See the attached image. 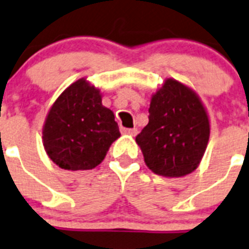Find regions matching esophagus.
I'll list each match as a JSON object with an SVG mask.
<instances>
[{
    "label": "esophagus",
    "mask_w": 249,
    "mask_h": 249,
    "mask_svg": "<svg viewBox=\"0 0 249 249\" xmlns=\"http://www.w3.org/2000/svg\"><path fill=\"white\" fill-rule=\"evenodd\" d=\"M121 131L124 133V134H128L131 135V137H135L138 134V129L137 128H133V129H126V128H123Z\"/></svg>",
    "instance_id": "esophagus-1"
}]
</instances>
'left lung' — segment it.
<instances>
[{
    "instance_id": "1",
    "label": "left lung",
    "mask_w": 249,
    "mask_h": 249,
    "mask_svg": "<svg viewBox=\"0 0 249 249\" xmlns=\"http://www.w3.org/2000/svg\"><path fill=\"white\" fill-rule=\"evenodd\" d=\"M210 138V120L199 95L167 78L152 95L149 123L138 134L144 162L163 177H183L199 167Z\"/></svg>"
}]
</instances>
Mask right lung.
Returning <instances> with one entry per match:
<instances>
[{"mask_svg":"<svg viewBox=\"0 0 249 249\" xmlns=\"http://www.w3.org/2000/svg\"><path fill=\"white\" fill-rule=\"evenodd\" d=\"M43 145L58 167L92 170L119 137L114 112L102 105L100 89L79 78L50 106L43 125Z\"/></svg>","mask_w":249,"mask_h":249,"instance_id":"add662e5","label":"right lung"}]
</instances>
